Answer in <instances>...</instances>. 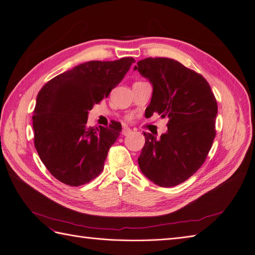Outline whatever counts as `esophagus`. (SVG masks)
Wrapping results in <instances>:
<instances>
[{"label":"esophagus","mask_w":255,"mask_h":255,"mask_svg":"<svg viewBox=\"0 0 255 255\" xmlns=\"http://www.w3.org/2000/svg\"><path fill=\"white\" fill-rule=\"evenodd\" d=\"M131 132H132V130H131L130 128H128V127H124V128H123V130H122V134L123 135H129Z\"/></svg>","instance_id":"1"}]
</instances>
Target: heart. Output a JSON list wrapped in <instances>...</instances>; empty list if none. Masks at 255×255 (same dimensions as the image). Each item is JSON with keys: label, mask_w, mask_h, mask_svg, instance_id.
<instances>
[{"label": "heart", "mask_w": 255, "mask_h": 255, "mask_svg": "<svg viewBox=\"0 0 255 255\" xmlns=\"http://www.w3.org/2000/svg\"><path fill=\"white\" fill-rule=\"evenodd\" d=\"M128 120H131V116H129V117H128Z\"/></svg>", "instance_id": "1"}]
</instances>
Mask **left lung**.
I'll list each match as a JSON object with an SVG mask.
<instances>
[{"mask_svg": "<svg viewBox=\"0 0 255 255\" xmlns=\"http://www.w3.org/2000/svg\"><path fill=\"white\" fill-rule=\"evenodd\" d=\"M153 85L146 108L169 118L167 132L156 138L146 133L138 156L142 172L161 187H173L188 180L206 161L214 140L218 103L202 74L173 59L147 58L134 67Z\"/></svg>", "mask_w": 255, "mask_h": 255, "instance_id": "left-lung-1", "label": "left lung"}]
</instances>
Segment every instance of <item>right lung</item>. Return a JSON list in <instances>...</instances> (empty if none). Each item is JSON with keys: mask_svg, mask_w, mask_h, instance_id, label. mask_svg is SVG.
I'll return each instance as SVG.
<instances>
[{"mask_svg": "<svg viewBox=\"0 0 255 255\" xmlns=\"http://www.w3.org/2000/svg\"><path fill=\"white\" fill-rule=\"evenodd\" d=\"M134 62L130 56L86 62L56 75L41 88L32 116L34 147L56 180L78 187L103 171L122 125L112 121L109 127H89L88 111L108 98Z\"/></svg>", "mask_w": 255, "mask_h": 255, "instance_id": "add662e5", "label": "right lung"}]
</instances>
